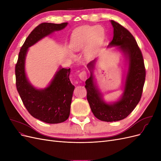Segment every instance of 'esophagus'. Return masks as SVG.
Listing matches in <instances>:
<instances>
[{"label":"esophagus","mask_w":161,"mask_h":161,"mask_svg":"<svg viewBox=\"0 0 161 161\" xmlns=\"http://www.w3.org/2000/svg\"><path fill=\"white\" fill-rule=\"evenodd\" d=\"M79 76L80 78V79L82 80V81H85L86 80V79H87V74L86 71H82L81 72L80 74L79 75Z\"/></svg>","instance_id":"1"}]
</instances>
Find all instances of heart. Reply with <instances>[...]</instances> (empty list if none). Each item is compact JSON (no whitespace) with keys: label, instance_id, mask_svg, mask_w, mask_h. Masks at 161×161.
Returning <instances> with one entry per match:
<instances>
[{"label":"heart","instance_id":"heart-1","mask_svg":"<svg viewBox=\"0 0 161 161\" xmlns=\"http://www.w3.org/2000/svg\"><path fill=\"white\" fill-rule=\"evenodd\" d=\"M105 38L104 29L99 25L82 26L77 28L71 34L70 46L72 50L76 52L85 48V56L91 58L95 54Z\"/></svg>","mask_w":161,"mask_h":161}]
</instances>
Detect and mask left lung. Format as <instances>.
Listing matches in <instances>:
<instances>
[{
  "mask_svg": "<svg viewBox=\"0 0 161 161\" xmlns=\"http://www.w3.org/2000/svg\"><path fill=\"white\" fill-rule=\"evenodd\" d=\"M110 22L114 28V37L108 47H117L116 50L122 52L128 67L122 94L115 101L108 103L103 99L94 76L97 58L87 64L91 75L85 82L86 98L92 114L97 119L108 122L124 119L131 113L142 97L146 76L142 52L134 36L118 23L113 20Z\"/></svg>",
  "mask_w": 161,
  "mask_h": 161,
  "instance_id": "8db88e82",
  "label": "left lung"
}]
</instances>
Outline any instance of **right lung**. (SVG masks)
Here are the masks:
<instances>
[{
	"mask_svg": "<svg viewBox=\"0 0 161 161\" xmlns=\"http://www.w3.org/2000/svg\"><path fill=\"white\" fill-rule=\"evenodd\" d=\"M67 25L68 23H43L36 27L21 47L15 66L17 89L24 105L33 118L47 124L62 123L69 118L75 90L69 79L70 69L60 66L46 88L37 89L26 75V56L31 46Z\"/></svg>",
	"mask_w": 161,
	"mask_h": 161,
	"instance_id": "add662e5",
	"label": "right lung"
}]
</instances>
